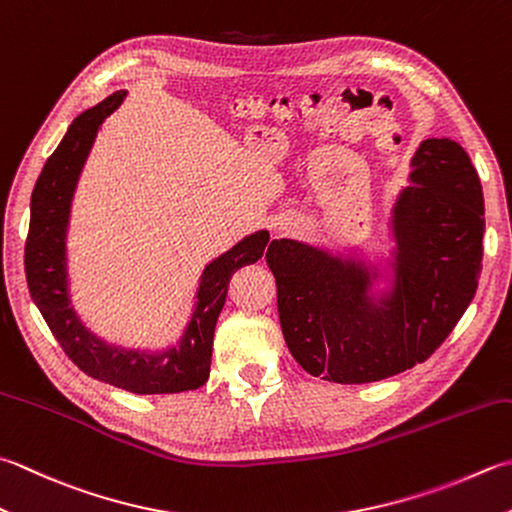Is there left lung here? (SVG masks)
Instances as JSON below:
<instances>
[{
    "mask_svg": "<svg viewBox=\"0 0 512 512\" xmlns=\"http://www.w3.org/2000/svg\"><path fill=\"white\" fill-rule=\"evenodd\" d=\"M413 184L393 206V279L373 293L379 268L295 239H275L266 264L277 282L286 346L306 373L368 384L422 364L473 302L482 273L484 193L466 150L424 139Z\"/></svg>",
    "mask_w": 512,
    "mask_h": 512,
    "instance_id": "left-lung-1",
    "label": "left lung"
}]
</instances>
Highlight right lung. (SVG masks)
<instances>
[{
    "mask_svg": "<svg viewBox=\"0 0 512 512\" xmlns=\"http://www.w3.org/2000/svg\"><path fill=\"white\" fill-rule=\"evenodd\" d=\"M124 97L126 90H117L77 115L44 164L30 197V226L24 248L26 282L50 333L88 377L135 395L184 393L204 386L208 379L215 326L226 302L230 277L242 266L262 259L270 235L268 230H257L204 268L193 315L177 346L164 353L126 350L90 333L70 306L66 259L70 204L99 126L119 108Z\"/></svg>",
    "mask_w": 512,
    "mask_h": 512,
    "instance_id": "obj_1",
    "label": "right lung"
}]
</instances>
